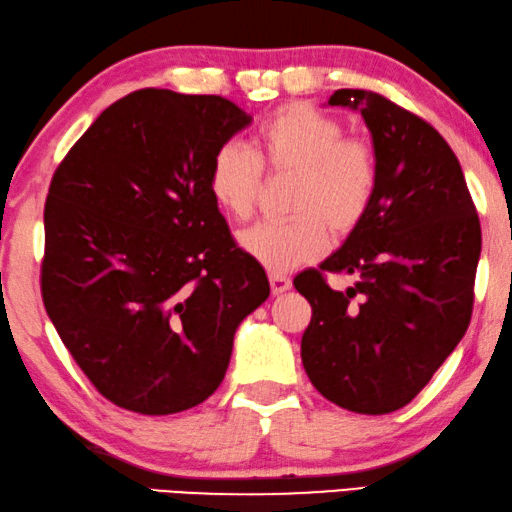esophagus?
Returning <instances> with one entry per match:
<instances>
[{"mask_svg": "<svg viewBox=\"0 0 512 512\" xmlns=\"http://www.w3.org/2000/svg\"><path fill=\"white\" fill-rule=\"evenodd\" d=\"M269 283H271L273 294H283L292 287V280L283 276V273H269Z\"/></svg>", "mask_w": 512, "mask_h": 512, "instance_id": "obj_1", "label": "esophagus"}]
</instances>
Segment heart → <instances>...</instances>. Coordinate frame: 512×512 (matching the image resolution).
<instances>
[{
	"label": "heart",
	"mask_w": 512,
	"mask_h": 512,
	"mask_svg": "<svg viewBox=\"0 0 512 512\" xmlns=\"http://www.w3.org/2000/svg\"><path fill=\"white\" fill-rule=\"evenodd\" d=\"M255 155L229 141L208 164V192L220 211L236 220L253 213L259 190V164L292 171L287 220H266L239 234L248 257L273 273L292 271L318 259L329 248V227L350 232L369 211L378 185L373 150L359 139H345L341 125L308 104H290L269 115L253 136Z\"/></svg>",
	"instance_id": "heart-1"
}]
</instances>
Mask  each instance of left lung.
Returning <instances> with one entry per match:
<instances>
[{
  "mask_svg": "<svg viewBox=\"0 0 512 512\" xmlns=\"http://www.w3.org/2000/svg\"><path fill=\"white\" fill-rule=\"evenodd\" d=\"M327 104L362 113L378 185L343 246L294 278L313 308L301 362L325 399L383 415L413 401L469 329L480 220L459 160L429 122L366 90H336ZM325 272L356 285L331 291Z\"/></svg>",
  "mask_w": 512,
  "mask_h": 512,
  "instance_id": "obj_1",
  "label": "left lung"
}]
</instances>
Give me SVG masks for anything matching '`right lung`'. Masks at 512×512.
Segmentation results:
<instances>
[{"label":"right lung","instance_id":"add662e5","mask_svg":"<svg viewBox=\"0 0 512 512\" xmlns=\"http://www.w3.org/2000/svg\"><path fill=\"white\" fill-rule=\"evenodd\" d=\"M253 115L215 95L136 90L57 167L43 227V306L115 406L181 413L218 390L266 273L208 192L215 150Z\"/></svg>","mask_w":512,"mask_h":512}]
</instances>
